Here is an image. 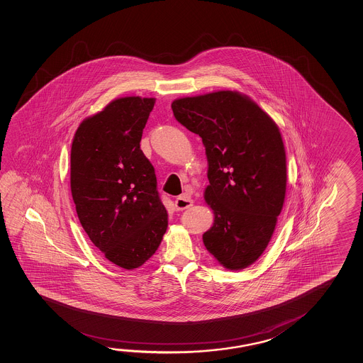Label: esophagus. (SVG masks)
<instances>
[{
    "label": "esophagus",
    "mask_w": 363,
    "mask_h": 363,
    "mask_svg": "<svg viewBox=\"0 0 363 363\" xmlns=\"http://www.w3.org/2000/svg\"><path fill=\"white\" fill-rule=\"evenodd\" d=\"M192 203H194V201L191 200V197L187 196V195H181L174 200V208L179 211H182V210L191 208Z\"/></svg>",
    "instance_id": "obj_1"
}]
</instances>
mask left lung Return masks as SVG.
Returning <instances> with one entry per match:
<instances>
[{
	"label": "left lung",
	"instance_id": "8db88e82",
	"mask_svg": "<svg viewBox=\"0 0 363 363\" xmlns=\"http://www.w3.org/2000/svg\"><path fill=\"white\" fill-rule=\"evenodd\" d=\"M174 118L200 135L208 158L203 199L214 223L202 234L223 267L239 271L267 248L284 208L285 145L274 119L238 91L172 102Z\"/></svg>",
	"mask_w": 363,
	"mask_h": 363
}]
</instances>
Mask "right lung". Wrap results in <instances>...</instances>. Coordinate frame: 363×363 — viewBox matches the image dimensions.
Here are the masks:
<instances>
[{
	"label": "right lung",
	"mask_w": 363,
	"mask_h": 363,
	"mask_svg": "<svg viewBox=\"0 0 363 363\" xmlns=\"http://www.w3.org/2000/svg\"><path fill=\"white\" fill-rule=\"evenodd\" d=\"M153 97H120L79 124L71 149V191L91 242L113 264L134 269L158 250L168 215L155 168L140 149Z\"/></svg>",
	"instance_id": "right-lung-1"
}]
</instances>
